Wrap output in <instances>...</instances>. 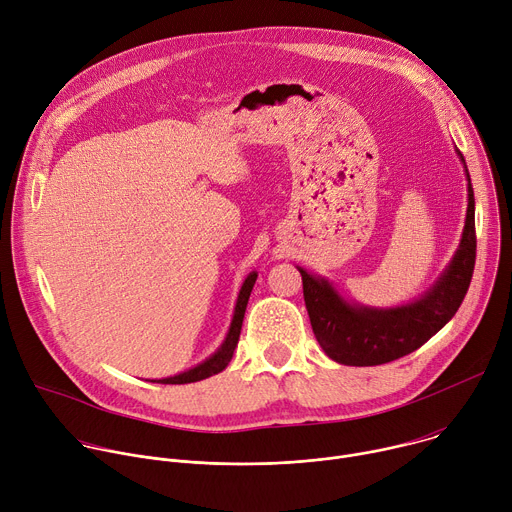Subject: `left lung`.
I'll list each match as a JSON object with an SVG mask.
<instances>
[{"instance_id":"obj_1","label":"left lung","mask_w":512,"mask_h":512,"mask_svg":"<svg viewBox=\"0 0 512 512\" xmlns=\"http://www.w3.org/2000/svg\"><path fill=\"white\" fill-rule=\"evenodd\" d=\"M468 180V210L460 245L435 283L417 300L395 308H371L344 300L322 275L298 267L304 283L306 310L322 350L346 367H375L423 346L458 312L476 261L474 190L464 156L458 152Z\"/></svg>"}]
</instances>
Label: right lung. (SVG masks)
Here are the masks:
<instances>
[{"instance_id": "right-lung-1", "label": "right lung", "mask_w": 512, "mask_h": 512, "mask_svg": "<svg viewBox=\"0 0 512 512\" xmlns=\"http://www.w3.org/2000/svg\"><path fill=\"white\" fill-rule=\"evenodd\" d=\"M255 279H257V271H251L243 285H241V291L237 296V306H235V312H233V320H231V326H229V332L223 340V344L218 346L206 360H202L200 364H196V367L184 371V373H178L174 377H166V379H154L152 383H162V385H186V383H196V381H202V379H208L212 375H218L221 371L227 369V364L231 362L233 358V352L237 348V342H239V336H241V326H243V318H245V310H247V302H249V296H251V289L255 285Z\"/></svg>"}]
</instances>
